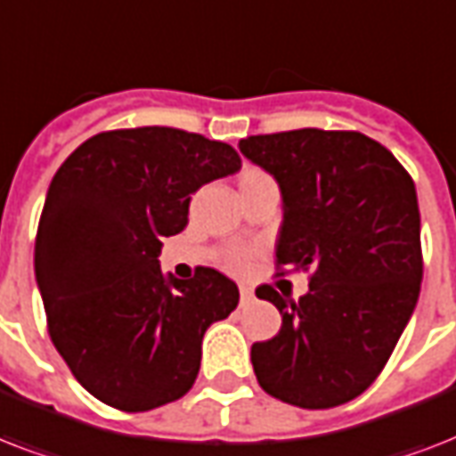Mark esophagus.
Here are the masks:
<instances>
[{
	"label": "esophagus",
	"instance_id": "1",
	"mask_svg": "<svg viewBox=\"0 0 456 456\" xmlns=\"http://www.w3.org/2000/svg\"><path fill=\"white\" fill-rule=\"evenodd\" d=\"M239 293H241V305H250L256 300V293H253V289H248V286H241Z\"/></svg>",
	"mask_w": 456,
	"mask_h": 456
}]
</instances>
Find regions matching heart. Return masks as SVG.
<instances>
[{
	"label": "heart",
	"mask_w": 456,
	"mask_h": 456,
	"mask_svg": "<svg viewBox=\"0 0 456 456\" xmlns=\"http://www.w3.org/2000/svg\"><path fill=\"white\" fill-rule=\"evenodd\" d=\"M257 170H248L246 175H256ZM243 175V177H246ZM253 257H256V248H248V246H236L224 256V265H227L232 272H246L253 265Z\"/></svg>",
	"instance_id": "1"
}]
</instances>
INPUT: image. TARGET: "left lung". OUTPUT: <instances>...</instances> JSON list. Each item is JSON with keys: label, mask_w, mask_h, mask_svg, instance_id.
Returning <instances> with one entry per match:
<instances>
[{"label": "left lung", "mask_w": 456, "mask_h": 456, "mask_svg": "<svg viewBox=\"0 0 456 456\" xmlns=\"http://www.w3.org/2000/svg\"><path fill=\"white\" fill-rule=\"evenodd\" d=\"M284 196L277 277L307 272L310 291L281 298V329L253 343L267 395L303 410L350 403L376 381L410 322L424 277L421 217L410 172L353 130L256 134L239 142Z\"/></svg>", "instance_id": "left-lung-1"}]
</instances>
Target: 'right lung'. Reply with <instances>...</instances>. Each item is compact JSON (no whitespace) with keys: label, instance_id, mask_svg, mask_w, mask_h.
I'll return each mask as SVG.
<instances>
[{"label":"right lung","instance_id":"right-lung-1","mask_svg":"<svg viewBox=\"0 0 456 456\" xmlns=\"http://www.w3.org/2000/svg\"><path fill=\"white\" fill-rule=\"evenodd\" d=\"M241 167L229 144L177 127L99 132L53 175L35 274L53 347L87 393L149 411L191 390L203 333L239 305L232 279L163 274V236L189 222L200 186Z\"/></svg>","mask_w":456,"mask_h":456}]
</instances>
